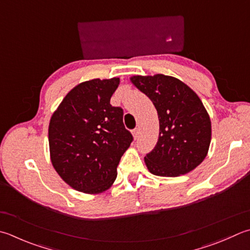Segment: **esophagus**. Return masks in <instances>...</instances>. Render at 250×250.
Wrapping results in <instances>:
<instances>
[{"label":"esophagus","mask_w":250,"mask_h":250,"mask_svg":"<svg viewBox=\"0 0 250 250\" xmlns=\"http://www.w3.org/2000/svg\"><path fill=\"white\" fill-rule=\"evenodd\" d=\"M133 135L135 139H137L139 137V127H136V128L133 130Z\"/></svg>","instance_id":"obj_1"}]
</instances>
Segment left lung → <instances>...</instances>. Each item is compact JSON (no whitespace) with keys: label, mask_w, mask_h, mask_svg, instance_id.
<instances>
[{"label":"left lung","mask_w":250,"mask_h":250,"mask_svg":"<svg viewBox=\"0 0 250 250\" xmlns=\"http://www.w3.org/2000/svg\"><path fill=\"white\" fill-rule=\"evenodd\" d=\"M131 82L155 106L159 139L145 162L154 175L175 177L204 161L211 141V122L201 100L177 78L158 74Z\"/></svg>","instance_id":"8db88e82"}]
</instances>
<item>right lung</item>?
Returning <instances> with one entry per match:
<instances>
[{"instance_id":"add662e5","label":"right lung","mask_w":250,"mask_h":250,"mask_svg":"<svg viewBox=\"0 0 250 250\" xmlns=\"http://www.w3.org/2000/svg\"><path fill=\"white\" fill-rule=\"evenodd\" d=\"M120 79H92L70 90L51 117V161L76 190H106L117 175L122 155L134 140L123 123V109L112 106Z\"/></svg>"}]
</instances>
